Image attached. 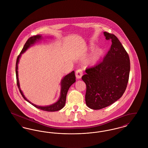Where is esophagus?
<instances>
[{"label":"esophagus","mask_w":148,"mask_h":148,"mask_svg":"<svg viewBox=\"0 0 148 148\" xmlns=\"http://www.w3.org/2000/svg\"><path fill=\"white\" fill-rule=\"evenodd\" d=\"M83 75V72L81 69H79L76 71V77L77 79H80Z\"/></svg>","instance_id":"esophagus-1"}]
</instances>
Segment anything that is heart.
Here are the masks:
<instances>
[{"label": "heart", "instance_id": "heart-1", "mask_svg": "<svg viewBox=\"0 0 148 148\" xmlns=\"http://www.w3.org/2000/svg\"><path fill=\"white\" fill-rule=\"evenodd\" d=\"M94 46L91 45L89 47L90 49H92ZM103 53V50L102 48L97 47L93 50L92 52L86 60V63L89 66H94L99 62L102 56Z\"/></svg>", "mask_w": 148, "mask_h": 148}]
</instances>
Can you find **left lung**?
Wrapping results in <instances>:
<instances>
[{
    "mask_svg": "<svg viewBox=\"0 0 148 148\" xmlns=\"http://www.w3.org/2000/svg\"><path fill=\"white\" fill-rule=\"evenodd\" d=\"M106 39L111 40V48L103 61L87 69L82 79L86 85L87 106L100 110L117 101L126 88L130 69L129 55L116 37L104 32Z\"/></svg>",
    "mask_w": 148,
    "mask_h": 148,
    "instance_id": "8db88e82",
    "label": "left lung"
}]
</instances>
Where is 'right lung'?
Instances as JSON below:
<instances>
[{"label": "right lung", "instance_id": "add662e5", "mask_svg": "<svg viewBox=\"0 0 148 148\" xmlns=\"http://www.w3.org/2000/svg\"><path fill=\"white\" fill-rule=\"evenodd\" d=\"M42 35H36L34 36H32L30 37L29 39L27 40L26 43H25L23 48L20 53L17 57L16 59V84L17 86L18 87V88L19 90V91L21 93L22 96H23L24 100H25L27 102L30 103L33 106L36 107L37 109L43 110V111H51V112H53V111H59L61 109H62L63 108L64 106L65 103H66V96L67 93L69 91V88L72 85L73 83L76 82V76L75 75V71H72L69 74L66 75L64 76L61 81V92H60V96L57 100V102H56L54 103L48 105V106H38L36 105L33 103H32L31 101H29L24 95L20 87V84H19V78H18V63L19 62V59L21 57L22 55L24 53L29 47L33 46L36 42H38L40 40L42 39Z\"/></svg>", "mask_w": 148, "mask_h": 148}]
</instances>
